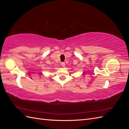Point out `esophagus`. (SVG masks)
<instances>
[{"label": "esophagus", "mask_w": 129, "mask_h": 129, "mask_svg": "<svg viewBox=\"0 0 129 129\" xmlns=\"http://www.w3.org/2000/svg\"><path fill=\"white\" fill-rule=\"evenodd\" d=\"M61 66L62 67H65V62H61Z\"/></svg>", "instance_id": "obj_1"}]
</instances>
